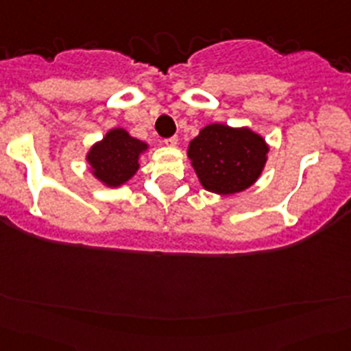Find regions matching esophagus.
<instances>
[{
  "instance_id": "1",
  "label": "esophagus",
  "mask_w": 351,
  "mask_h": 351,
  "mask_svg": "<svg viewBox=\"0 0 351 351\" xmlns=\"http://www.w3.org/2000/svg\"><path fill=\"white\" fill-rule=\"evenodd\" d=\"M165 144L169 145V147H175V145L178 144V137H176V135H173V137L165 138Z\"/></svg>"
}]
</instances>
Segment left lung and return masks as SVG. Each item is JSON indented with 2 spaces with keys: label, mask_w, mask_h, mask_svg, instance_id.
I'll return each instance as SVG.
<instances>
[{
  "label": "left lung",
  "mask_w": 351,
  "mask_h": 351,
  "mask_svg": "<svg viewBox=\"0 0 351 351\" xmlns=\"http://www.w3.org/2000/svg\"><path fill=\"white\" fill-rule=\"evenodd\" d=\"M267 151L264 138L248 128L213 123L190 142L189 158L204 189L230 195L258 178Z\"/></svg>",
  "instance_id": "8db88e82"
}]
</instances>
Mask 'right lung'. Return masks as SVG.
Listing matches in <instances>:
<instances>
[{
    "mask_svg": "<svg viewBox=\"0 0 351 351\" xmlns=\"http://www.w3.org/2000/svg\"><path fill=\"white\" fill-rule=\"evenodd\" d=\"M145 149L147 144L130 137L123 128H114L90 149L87 161L96 178L108 186H118L135 175L138 169V156Z\"/></svg>",
    "mask_w": 351,
    "mask_h": 351,
    "instance_id": "add662e5",
    "label": "right lung"
}]
</instances>
